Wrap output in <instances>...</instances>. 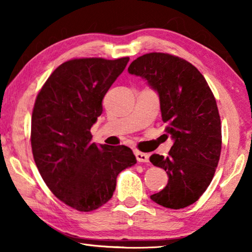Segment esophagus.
Here are the masks:
<instances>
[{
    "label": "esophagus",
    "instance_id": "34e87169",
    "mask_svg": "<svg viewBox=\"0 0 252 252\" xmlns=\"http://www.w3.org/2000/svg\"><path fill=\"white\" fill-rule=\"evenodd\" d=\"M135 157L137 161H140V163H148L149 161V155L148 154H144V153H141L139 150H135Z\"/></svg>",
    "mask_w": 252,
    "mask_h": 252
}]
</instances>
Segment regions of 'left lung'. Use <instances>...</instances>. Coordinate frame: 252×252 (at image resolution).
<instances>
[{"label": "left lung", "instance_id": "1", "mask_svg": "<svg viewBox=\"0 0 252 252\" xmlns=\"http://www.w3.org/2000/svg\"><path fill=\"white\" fill-rule=\"evenodd\" d=\"M128 73L141 77L159 97L161 119L173 140L167 157L153 155L168 182L150 196L168 209H184L201 197L211 184L221 151V125L216 98L194 65L163 53L136 58Z\"/></svg>", "mask_w": 252, "mask_h": 252}]
</instances>
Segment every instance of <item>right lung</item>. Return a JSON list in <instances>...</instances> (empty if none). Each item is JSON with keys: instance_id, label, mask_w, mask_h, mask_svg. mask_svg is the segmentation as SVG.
Instances as JSON below:
<instances>
[{"instance_id": "1", "label": "right lung", "mask_w": 252, "mask_h": 252, "mask_svg": "<svg viewBox=\"0 0 252 252\" xmlns=\"http://www.w3.org/2000/svg\"><path fill=\"white\" fill-rule=\"evenodd\" d=\"M128 61L65 62L50 74L35 99L31 130L34 161L53 194L78 211L105 204L118 174L136 164L128 147L91 142L103 98Z\"/></svg>"}]
</instances>
